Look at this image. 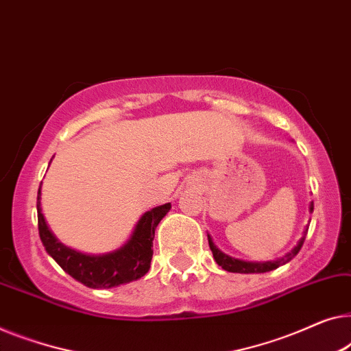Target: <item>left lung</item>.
Wrapping results in <instances>:
<instances>
[{"mask_svg":"<svg viewBox=\"0 0 351 351\" xmlns=\"http://www.w3.org/2000/svg\"><path fill=\"white\" fill-rule=\"evenodd\" d=\"M313 212V202H311V213ZM307 231H308V226H306V230L302 232V237L301 241L298 242V245L293 248L291 252L285 255L283 258H278V260H274V261H266V263H247V261H241V260H234V258L225 255V253L218 250L215 247V243L212 242V237L207 234V239H209V247L213 253V258H215V261L218 266H221L225 271L228 272H236V274H261V272H269V271H274V269L280 267L282 264H285L288 261H291L294 256L298 255L299 250H301L304 241H306V236H307Z\"/></svg>","mask_w":351,"mask_h":351,"instance_id":"left-lung-1","label":"left lung"}]
</instances>
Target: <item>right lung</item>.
Instances as JSON below:
<instances>
[{"mask_svg":"<svg viewBox=\"0 0 351 351\" xmlns=\"http://www.w3.org/2000/svg\"><path fill=\"white\" fill-rule=\"evenodd\" d=\"M38 228L43 245L50 256L75 280L88 288H112L144 277L154 255V237L158 223L171 209L167 202L141 217L133 236L123 247L101 256H90L64 247L49 230L40 210V186L38 190Z\"/></svg>","mask_w":351,"mask_h":351,"instance_id":"1","label":"right lung"}]
</instances>
